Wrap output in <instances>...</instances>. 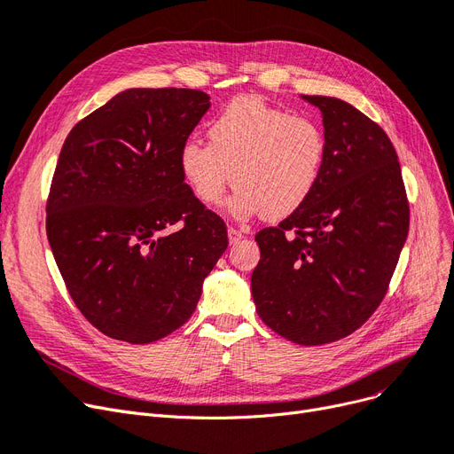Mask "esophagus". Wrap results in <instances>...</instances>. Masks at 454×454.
Here are the masks:
<instances>
[{
    "mask_svg": "<svg viewBox=\"0 0 454 454\" xmlns=\"http://www.w3.org/2000/svg\"><path fill=\"white\" fill-rule=\"evenodd\" d=\"M241 239H243V231H239L236 228H228V241H230V245H236Z\"/></svg>",
    "mask_w": 454,
    "mask_h": 454,
    "instance_id": "obj_1",
    "label": "esophagus"
}]
</instances>
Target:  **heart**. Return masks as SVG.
Segmentation results:
<instances>
[{"label":"heart","instance_id":"obj_1","mask_svg":"<svg viewBox=\"0 0 454 454\" xmlns=\"http://www.w3.org/2000/svg\"><path fill=\"white\" fill-rule=\"evenodd\" d=\"M207 140L209 145L194 140L181 145V177L204 206L221 204L233 181L238 191L228 213L238 221L262 211L271 221L290 216L305 206L324 174V129L260 98L231 100L207 127Z\"/></svg>","mask_w":454,"mask_h":454}]
</instances>
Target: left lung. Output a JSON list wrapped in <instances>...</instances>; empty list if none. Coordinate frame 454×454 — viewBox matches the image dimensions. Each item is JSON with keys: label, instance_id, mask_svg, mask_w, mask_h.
Here are the masks:
<instances>
[{"label": "left lung", "instance_id": "left-lung-1", "mask_svg": "<svg viewBox=\"0 0 454 454\" xmlns=\"http://www.w3.org/2000/svg\"><path fill=\"white\" fill-rule=\"evenodd\" d=\"M301 98L322 112L324 174L303 207L256 233L250 290L267 327L320 346L359 329L381 303L408 238L410 207L383 129L346 100Z\"/></svg>", "mask_w": 454, "mask_h": 454}]
</instances>
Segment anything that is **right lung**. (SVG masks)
I'll return each instance as SVG.
<instances>
[{
	"instance_id": "add662e5",
	"label": "right lung",
	"mask_w": 454,
	"mask_h": 454,
	"mask_svg": "<svg viewBox=\"0 0 454 454\" xmlns=\"http://www.w3.org/2000/svg\"><path fill=\"white\" fill-rule=\"evenodd\" d=\"M209 106L198 90H125L61 147L48 243L76 307L110 339L149 344L181 327L228 247L221 216L200 204L177 166Z\"/></svg>"
}]
</instances>
